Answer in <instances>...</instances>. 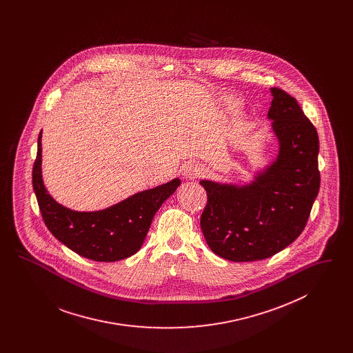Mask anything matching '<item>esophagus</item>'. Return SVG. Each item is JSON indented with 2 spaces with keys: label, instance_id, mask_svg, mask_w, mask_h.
Here are the masks:
<instances>
[{
  "label": "esophagus",
  "instance_id": "34e87169",
  "mask_svg": "<svg viewBox=\"0 0 353 353\" xmlns=\"http://www.w3.org/2000/svg\"><path fill=\"white\" fill-rule=\"evenodd\" d=\"M200 172H201V169L199 167V164L188 163L183 168V176L186 179H196L200 174Z\"/></svg>",
  "mask_w": 353,
  "mask_h": 353
}]
</instances>
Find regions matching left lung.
I'll return each instance as SVG.
<instances>
[{
  "instance_id": "left-lung-1",
  "label": "left lung",
  "mask_w": 353,
  "mask_h": 353,
  "mask_svg": "<svg viewBox=\"0 0 353 353\" xmlns=\"http://www.w3.org/2000/svg\"><path fill=\"white\" fill-rule=\"evenodd\" d=\"M268 118L279 141L276 159L250 184L202 180L208 202L201 229L206 243L232 262L266 259L304 230L319 193V137L296 99L271 88Z\"/></svg>"
}]
</instances>
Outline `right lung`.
Listing matches in <instances>:
<instances>
[{
  "mask_svg": "<svg viewBox=\"0 0 353 353\" xmlns=\"http://www.w3.org/2000/svg\"><path fill=\"white\" fill-rule=\"evenodd\" d=\"M42 131L33 167V188L45 225L70 250L97 262H115L139 252L152 219L179 188L180 180L139 192L114 206L98 212H75L48 193L42 180Z\"/></svg>",
  "mask_w": 353,
  "mask_h": 353,
  "instance_id": "right-lung-1",
  "label": "right lung"
}]
</instances>
